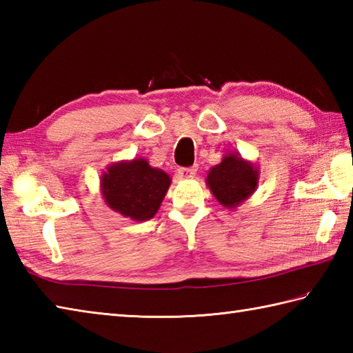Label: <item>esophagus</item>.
Wrapping results in <instances>:
<instances>
[{
	"instance_id": "esophagus-1",
	"label": "esophagus",
	"mask_w": 353,
	"mask_h": 353,
	"mask_svg": "<svg viewBox=\"0 0 353 353\" xmlns=\"http://www.w3.org/2000/svg\"><path fill=\"white\" fill-rule=\"evenodd\" d=\"M196 172H197V165H194V167H190V168H181L179 170V176H181L182 179H192Z\"/></svg>"
}]
</instances>
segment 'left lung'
I'll return each mask as SVG.
<instances>
[{
    "label": "left lung",
    "instance_id": "8db88e82",
    "mask_svg": "<svg viewBox=\"0 0 353 353\" xmlns=\"http://www.w3.org/2000/svg\"><path fill=\"white\" fill-rule=\"evenodd\" d=\"M206 185L220 205L228 210L236 208L257 188L259 168L240 154L230 153L210 170Z\"/></svg>",
    "mask_w": 353,
    "mask_h": 353
}]
</instances>
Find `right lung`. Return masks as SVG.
<instances>
[{
  "mask_svg": "<svg viewBox=\"0 0 353 353\" xmlns=\"http://www.w3.org/2000/svg\"><path fill=\"white\" fill-rule=\"evenodd\" d=\"M170 185L171 179L167 172L150 167L143 157L110 165L101 176L105 203L136 222L154 217Z\"/></svg>",
  "mask_w": 353,
  "mask_h": 353,
  "instance_id": "right-lung-1",
  "label": "right lung"
}]
</instances>
